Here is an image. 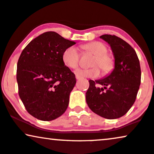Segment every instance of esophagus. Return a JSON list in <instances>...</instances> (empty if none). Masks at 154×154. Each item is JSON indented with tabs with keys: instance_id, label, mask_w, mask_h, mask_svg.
I'll return each mask as SVG.
<instances>
[{
	"instance_id": "obj_1",
	"label": "esophagus",
	"mask_w": 154,
	"mask_h": 154,
	"mask_svg": "<svg viewBox=\"0 0 154 154\" xmlns=\"http://www.w3.org/2000/svg\"><path fill=\"white\" fill-rule=\"evenodd\" d=\"M80 78H81V77H79V76H78V75H76V79H79Z\"/></svg>"
}]
</instances>
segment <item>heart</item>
I'll return each mask as SVG.
<instances>
[{"instance_id": "heart-1", "label": "heart", "mask_w": 154, "mask_h": 154, "mask_svg": "<svg viewBox=\"0 0 154 154\" xmlns=\"http://www.w3.org/2000/svg\"><path fill=\"white\" fill-rule=\"evenodd\" d=\"M85 52L94 54L91 60V66L89 69H78L75 74L81 77H97L102 69L104 75L109 74L112 70L114 66V61L112 56L106 53L107 48L102 42L99 41L91 42L82 47ZM63 61L67 67L75 69L78 67L79 62V54L78 50L73 46L69 47L63 53Z\"/></svg>"}]
</instances>
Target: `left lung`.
<instances>
[{"mask_svg": "<svg viewBox=\"0 0 154 154\" xmlns=\"http://www.w3.org/2000/svg\"><path fill=\"white\" fill-rule=\"evenodd\" d=\"M100 38L112 48L114 69L105 78L89 80L86 102L95 114L114 119L126 114L135 102L141 84V67L136 51L129 43L112 35Z\"/></svg>", "mask_w": 154, "mask_h": 154, "instance_id": "left-lung-1", "label": "left lung"}]
</instances>
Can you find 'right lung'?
I'll return each mask as SVG.
<instances>
[{
    "label": "right lung",
    "mask_w": 154,
    "mask_h": 154,
    "mask_svg": "<svg viewBox=\"0 0 154 154\" xmlns=\"http://www.w3.org/2000/svg\"><path fill=\"white\" fill-rule=\"evenodd\" d=\"M76 44L55 32L37 37L21 52L17 64L18 94L30 115L52 121L63 114L76 84L63 61L65 49Z\"/></svg>",
    "instance_id": "1"
}]
</instances>
